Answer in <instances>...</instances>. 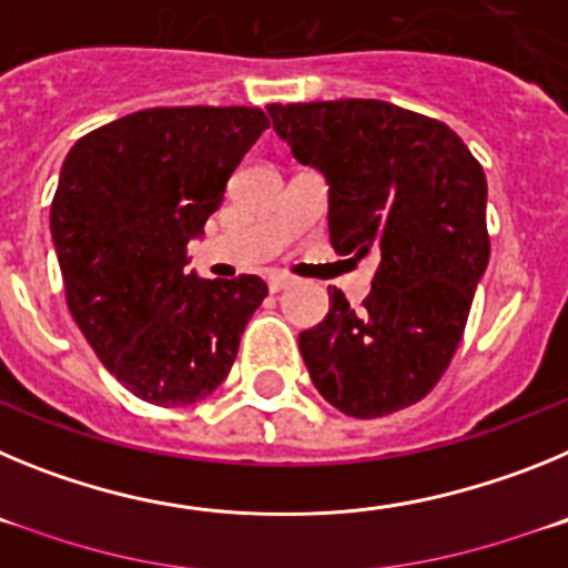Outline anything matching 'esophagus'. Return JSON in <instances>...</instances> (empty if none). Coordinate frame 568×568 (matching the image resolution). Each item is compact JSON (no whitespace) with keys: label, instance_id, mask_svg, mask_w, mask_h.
I'll return each instance as SVG.
<instances>
[{"label":"esophagus","instance_id":"34e87169","mask_svg":"<svg viewBox=\"0 0 568 568\" xmlns=\"http://www.w3.org/2000/svg\"><path fill=\"white\" fill-rule=\"evenodd\" d=\"M290 284H293V278H290V275H284V273H270L267 275L270 293H281V290L290 287Z\"/></svg>","mask_w":568,"mask_h":568}]
</instances>
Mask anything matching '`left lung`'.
<instances>
[{"label":"left lung","instance_id":"8db88e82","mask_svg":"<svg viewBox=\"0 0 568 568\" xmlns=\"http://www.w3.org/2000/svg\"><path fill=\"white\" fill-rule=\"evenodd\" d=\"M267 110L295 159L327 179L335 253L378 258L358 313L329 290L327 318L298 335L315 389L353 418L418 404L489 264L484 168L453 128L381 99Z\"/></svg>","mask_w":568,"mask_h":568}]
</instances>
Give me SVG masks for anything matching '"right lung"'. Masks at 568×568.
<instances>
[{
    "instance_id": "1",
    "label": "right lung",
    "mask_w": 568,
    "mask_h": 568,
    "mask_svg": "<svg viewBox=\"0 0 568 568\" xmlns=\"http://www.w3.org/2000/svg\"><path fill=\"white\" fill-rule=\"evenodd\" d=\"M267 128L258 108H150L82 135L64 159L50 233L68 310L135 398L187 406L227 378L267 284L199 278L187 244Z\"/></svg>"
}]
</instances>
